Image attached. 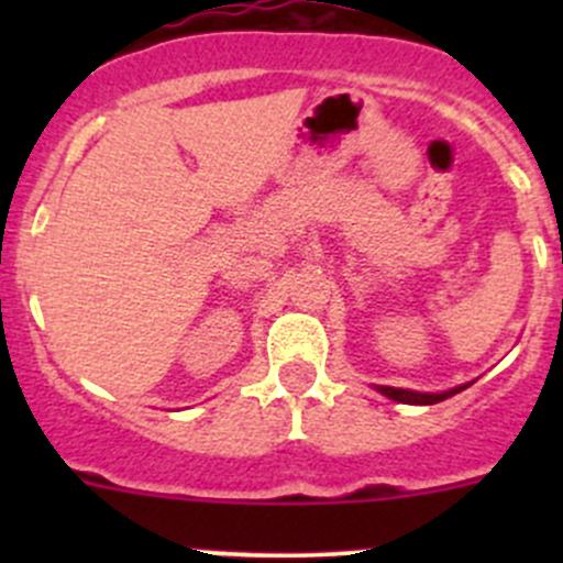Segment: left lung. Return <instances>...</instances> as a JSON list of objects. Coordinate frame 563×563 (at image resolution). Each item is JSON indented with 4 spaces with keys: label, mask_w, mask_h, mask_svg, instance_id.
Segmentation results:
<instances>
[{
    "label": "left lung",
    "mask_w": 563,
    "mask_h": 563,
    "mask_svg": "<svg viewBox=\"0 0 563 563\" xmlns=\"http://www.w3.org/2000/svg\"><path fill=\"white\" fill-rule=\"evenodd\" d=\"M465 387H455L450 391H411V389H397V387H378L382 395H387L389 400H397V402H411V406H433V402H441L446 400V397L457 395V391H463Z\"/></svg>",
    "instance_id": "obj_1"
}]
</instances>
